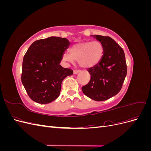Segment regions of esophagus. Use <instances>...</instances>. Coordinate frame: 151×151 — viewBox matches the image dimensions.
Listing matches in <instances>:
<instances>
[{
  "mask_svg": "<svg viewBox=\"0 0 151 151\" xmlns=\"http://www.w3.org/2000/svg\"><path fill=\"white\" fill-rule=\"evenodd\" d=\"M80 71H81L80 70H74V74H77V73H79Z\"/></svg>",
  "mask_w": 151,
  "mask_h": 151,
  "instance_id": "34e87169",
  "label": "esophagus"
}]
</instances>
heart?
Segmentation results:
<instances>
[{
  "label": "heart",
  "instance_id": "1",
  "mask_svg": "<svg viewBox=\"0 0 151 151\" xmlns=\"http://www.w3.org/2000/svg\"><path fill=\"white\" fill-rule=\"evenodd\" d=\"M70 54H63V59L66 62L73 63L78 61L79 65L84 68L92 67L99 62L103 54L101 43L94 42H84L77 43L70 48Z\"/></svg>",
  "mask_w": 151,
  "mask_h": 151
}]
</instances>
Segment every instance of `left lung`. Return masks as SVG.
<instances>
[{"mask_svg":"<svg viewBox=\"0 0 151 151\" xmlns=\"http://www.w3.org/2000/svg\"><path fill=\"white\" fill-rule=\"evenodd\" d=\"M101 42L103 55L95 66L88 68L91 79L82 91L89 98L102 101L120 92L127 76V67L124 51L113 39L96 35Z\"/></svg>","mask_w":151,"mask_h":151,"instance_id":"obj_1","label":"left lung"}]
</instances>
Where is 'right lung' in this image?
Returning a JSON list of instances; mask_svg holds the SVG:
<instances>
[{
	"label": "right lung",
	"mask_w": 151,
	"mask_h": 151,
	"mask_svg": "<svg viewBox=\"0 0 151 151\" xmlns=\"http://www.w3.org/2000/svg\"><path fill=\"white\" fill-rule=\"evenodd\" d=\"M70 43L66 38L51 36L35 41L25 53L21 81L33 101L47 104L60 95L62 81L73 74L60 63Z\"/></svg>",
	"instance_id": "add662e5"
}]
</instances>
